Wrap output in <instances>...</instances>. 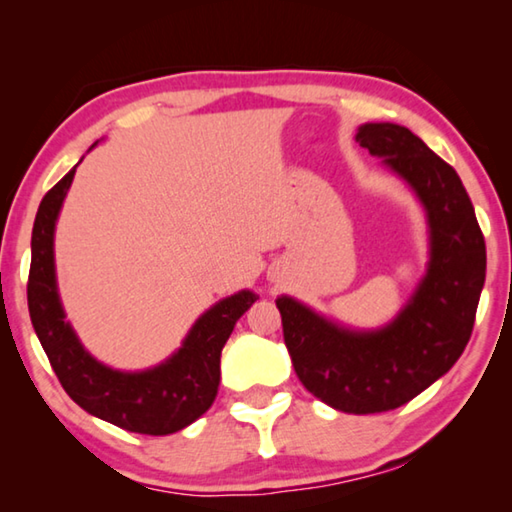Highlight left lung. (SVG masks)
I'll return each mask as SVG.
<instances>
[{"instance_id": "left-lung-1", "label": "left lung", "mask_w": 512, "mask_h": 512, "mask_svg": "<svg viewBox=\"0 0 512 512\" xmlns=\"http://www.w3.org/2000/svg\"><path fill=\"white\" fill-rule=\"evenodd\" d=\"M354 140L420 201L427 271L391 323L377 329L341 325L291 296L275 305L302 386L336 411L366 415L413 400L461 357L485 282V241L458 173L409 128L370 121Z\"/></svg>"}]
</instances>
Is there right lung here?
<instances>
[{
	"label": "right lung",
	"mask_w": 512,
	"mask_h": 512,
	"mask_svg": "<svg viewBox=\"0 0 512 512\" xmlns=\"http://www.w3.org/2000/svg\"><path fill=\"white\" fill-rule=\"evenodd\" d=\"M94 146L97 142L90 149ZM76 167L45 194L33 223L27 284L33 329L65 393L83 411L133 433H176L212 406L221 381L223 345L259 296L241 289L214 302L196 318L183 345L153 368L115 370L94 359L67 320L56 280V223Z\"/></svg>",
	"instance_id": "obj_1"
}]
</instances>
